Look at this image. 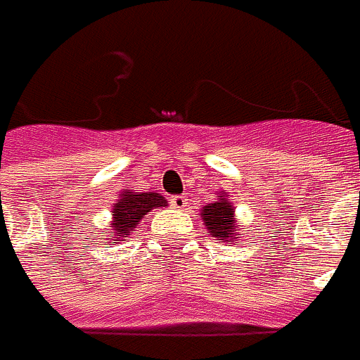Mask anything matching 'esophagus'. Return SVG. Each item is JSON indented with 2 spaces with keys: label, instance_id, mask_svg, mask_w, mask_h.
<instances>
[{
  "label": "esophagus",
  "instance_id": "34e87169",
  "mask_svg": "<svg viewBox=\"0 0 360 360\" xmlns=\"http://www.w3.org/2000/svg\"><path fill=\"white\" fill-rule=\"evenodd\" d=\"M170 203H172V207L174 209H186V205H188V200H186L184 195H172V200H170Z\"/></svg>",
  "mask_w": 360,
  "mask_h": 360
}]
</instances>
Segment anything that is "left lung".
Returning <instances> with one entry per match:
<instances>
[{
  "label": "left lung",
  "mask_w": 360,
  "mask_h": 360,
  "mask_svg": "<svg viewBox=\"0 0 360 360\" xmlns=\"http://www.w3.org/2000/svg\"><path fill=\"white\" fill-rule=\"evenodd\" d=\"M200 217L207 233L217 238V240L226 242V244H236L240 240V223L234 213L233 201L229 200V193H217V200L213 203H207L200 209Z\"/></svg>",
  "instance_id": "left-lung-1"
}]
</instances>
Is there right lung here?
<instances>
[{"label": "right lung", "mask_w": 360, "mask_h": 360, "mask_svg": "<svg viewBox=\"0 0 360 360\" xmlns=\"http://www.w3.org/2000/svg\"><path fill=\"white\" fill-rule=\"evenodd\" d=\"M167 198H162L157 192H134V190H124L120 193L116 203L112 205L110 211V242L127 240V236L134 233L141 219L153 211V209L167 207Z\"/></svg>", "instance_id": "right-lung-1"}]
</instances>
